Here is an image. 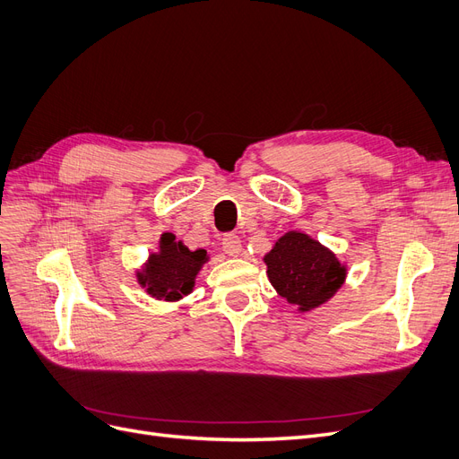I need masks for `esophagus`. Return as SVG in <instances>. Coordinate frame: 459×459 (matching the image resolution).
Segmentation results:
<instances>
[{"mask_svg": "<svg viewBox=\"0 0 459 459\" xmlns=\"http://www.w3.org/2000/svg\"><path fill=\"white\" fill-rule=\"evenodd\" d=\"M221 246H223V251L230 257L240 255L242 251V242H240V236L234 234V232H227L223 236V240H221Z\"/></svg>", "mask_w": 459, "mask_h": 459, "instance_id": "esophagus-1", "label": "esophagus"}]
</instances>
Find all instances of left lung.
Segmentation results:
<instances>
[{"mask_svg": "<svg viewBox=\"0 0 459 459\" xmlns=\"http://www.w3.org/2000/svg\"><path fill=\"white\" fill-rule=\"evenodd\" d=\"M266 276L300 312L325 304L346 280V266L308 234L290 230L264 255Z\"/></svg>", "mask_w": 459, "mask_h": 459, "instance_id": "8db88e82", "label": "left lung"}]
</instances>
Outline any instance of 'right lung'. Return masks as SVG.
Listing matches in <instances>:
<instances>
[{
	"label": "right lung",
	"mask_w": 459,
	"mask_h": 459,
	"mask_svg": "<svg viewBox=\"0 0 459 459\" xmlns=\"http://www.w3.org/2000/svg\"><path fill=\"white\" fill-rule=\"evenodd\" d=\"M210 257L206 249L191 251L174 234L164 232L159 251L151 253L147 263L138 273V281L147 295L159 300H179L195 287L196 274Z\"/></svg>",
	"instance_id": "1"
}]
</instances>
